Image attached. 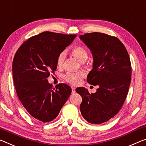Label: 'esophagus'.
<instances>
[{
	"instance_id": "esophagus-1",
	"label": "esophagus",
	"mask_w": 146,
	"mask_h": 146,
	"mask_svg": "<svg viewBox=\"0 0 146 146\" xmlns=\"http://www.w3.org/2000/svg\"><path fill=\"white\" fill-rule=\"evenodd\" d=\"M71 90H72V92H71V93L72 94H75V88L74 87L71 88Z\"/></svg>"
}]
</instances>
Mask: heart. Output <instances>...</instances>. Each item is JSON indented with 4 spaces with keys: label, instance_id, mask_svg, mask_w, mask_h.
Listing matches in <instances>:
<instances>
[{
    "label": "heart",
    "instance_id": "obj_1",
    "mask_svg": "<svg viewBox=\"0 0 146 146\" xmlns=\"http://www.w3.org/2000/svg\"><path fill=\"white\" fill-rule=\"evenodd\" d=\"M71 53L80 62H84L86 60L88 56V54L86 49L82 46L78 45L74 47ZM66 58V52H62L58 55L57 58V64L59 66H62L64 63ZM85 73L83 71H78V72H68L65 74L64 77L66 81L73 85H77L80 83L81 78L84 76Z\"/></svg>",
    "mask_w": 146,
    "mask_h": 146
}]
</instances>
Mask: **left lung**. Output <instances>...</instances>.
<instances>
[{
  "label": "left lung",
  "instance_id": "left-lung-1",
  "mask_svg": "<svg viewBox=\"0 0 146 146\" xmlns=\"http://www.w3.org/2000/svg\"><path fill=\"white\" fill-rule=\"evenodd\" d=\"M79 38L93 56V68L87 81L99 86L91 94L84 87L76 89L82 98L80 110L88 122L101 124L114 117L123 105L131 80L130 58L123 44L115 37L93 32Z\"/></svg>",
  "mask_w": 146,
  "mask_h": 146
}]
</instances>
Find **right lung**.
<instances>
[{"label":"right lung","instance_id":"add662e5","mask_svg":"<svg viewBox=\"0 0 146 146\" xmlns=\"http://www.w3.org/2000/svg\"><path fill=\"white\" fill-rule=\"evenodd\" d=\"M76 35L43 32L23 43L16 52L12 73L21 103L34 118L49 122L58 115L71 93L66 84L54 88L48 82L50 71L57 68V58Z\"/></svg>","mask_w":146,"mask_h":146}]
</instances>
